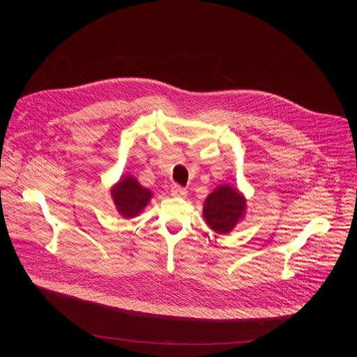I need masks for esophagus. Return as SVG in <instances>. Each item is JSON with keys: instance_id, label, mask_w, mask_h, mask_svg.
<instances>
[{"instance_id": "1", "label": "esophagus", "mask_w": 357, "mask_h": 357, "mask_svg": "<svg viewBox=\"0 0 357 357\" xmlns=\"http://www.w3.org/2000/svg\"><path fill=\"white\" fill-rule=\"evenodd\" d=\"M171 193H172V196L185 197V196H186V193H188V190H186L183 186H181V185H174V186H172V189H171Z\"/></svg>"}]
</instances>
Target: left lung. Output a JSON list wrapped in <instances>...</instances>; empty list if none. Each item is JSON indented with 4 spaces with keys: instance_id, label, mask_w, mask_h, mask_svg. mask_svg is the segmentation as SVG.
Here are the masks:
<instances>
[{
    "instance_id": "8db88e82",
    "label": "left lung",
    "mask_w": 357,
    "mask_h": 357,
    "mask_svg": "<svg viewBox=\"0 0 357 357\" xmlns=\"http://www.w3.org/2000/svg\"><path fill=\"white\" fill-rule=\"evenodd\" d=\"M245 200L229 185L219 186L205 200L203 216L211 229L225 234L234 229L244 215Z\"/></svg>"
}]
</instances>
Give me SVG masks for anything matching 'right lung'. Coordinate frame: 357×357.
<instances>
[{
    "mask_svg": "<svg viewBox=\"0 0 357 357\" xmlns=\"http://www.w3.org/2000/svg\"><path fill=\"white\" fill-rule=\"evenodd\" d=\"M112 196L120 215L134 218L146 206L151 192L142 188L132 176H126L112 189Z\"/></svg>",
    "mask_w": 357,
    "mask_h": 357,
    "instance_id": "1",
    "label": "right lung"
}]
</instances>
